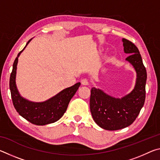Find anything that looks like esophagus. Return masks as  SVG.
<instances>
[{"label":"esophagus","mask_w":160,"mask_h":160,"mask_svg":"<svg viewBox=\"0 0 160 160\" xmlns=\"http://www.w3.org/2000/svg\"><path fill=\"white\" fill-rule=\"evenodd\" d=\"M81 83L83 85H89V80L88 79H82L81 80Z\"/></svg>","instance_id":"1"}]
</instances>
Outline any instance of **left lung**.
I'll return each mask as SVG.
<instances>
[{
    "label": "left lung",
    "mask_w": 160,
    "mask_h": 160,
    "mask_svg": "<svg viewBox=\"0 0 160 160\" xmlns=\"http://www.w3.org/2000/svg\"><path fill=\"white\" fill-rule=\"evenodd\" d=\"M124 53L130 54L126 61L136 72L135 85L131 92L121 98L112 97L99 88H92L90 96V112L94 122L108 131L126 128L138 116L145 99L147 72L141 55L134 44L122 39Z\"/></svg>",
    "instance_id": "8db88e82"
}]
</instances>
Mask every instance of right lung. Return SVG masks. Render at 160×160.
Segmentation results:
<instances>
[{
	"label": "right lung",
	"instance_id": "1",
	"mask_svg": "<svg viewBox=\"0 0 160 160\" xmlns=\"http://www.w3.org/2000/svg\"><path fill=\"white\" fill-rule=\"evenodd\" d=\"M32 39L29 40L25 48L18 53L14 61L10 77V90L13 105L19 114L35 125L44 126L56 122L63 116L70 99L79 88L80 82L64 89L44 102H32L22 97L16 85L18 58Z\"/></svg>",
	"mask_w": 160,
	"mask_h": 160
}]
</instances>
